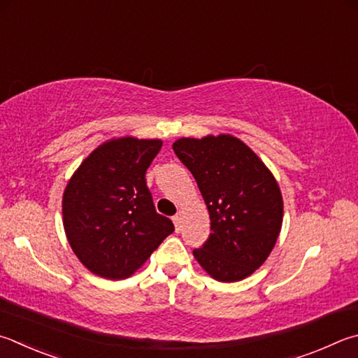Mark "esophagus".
I'll return each mask as SVG.
<instances>
[{"label":"esophagus","instance_id":"1","mask_svg":"<svg viewBox=\"0 0 358 358\" xmlns=\"http://www.w3.org/2000/svg\"><path fill=\"white\" fill-rule=\"evenodd\" d=\"M173 224H175V230L180 231L181 230V224H183V216L181 214H177V216H173Z\"/></svg>","mask_w":358,"mask_h":358}]
</instances>
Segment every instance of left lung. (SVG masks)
<instances>
[{
	"mask_svg": "<svg viewBox=\"0 0 358 358\" xmlns=\"http://www.w3.org/2000/svg\"><path fill=\"white\" fill-rule=\"evenodd\" d=\"M173 152L189 169L210 213L211 233L194 258L219 282L252 275L274 249L283 199L274 175L231 134L181 138Z\"/></svg>",
	"mask_w": 358,
	"mask_h": 358,
	"instance_id": "left-lung-1",
	"label": "left lung"
}]
</instances>
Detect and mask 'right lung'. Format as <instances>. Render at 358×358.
Masks as SVG:
<instances>
[{
  "instance_id": "1",
  "label": "right lung",
  "mask_w": 358,
  "mask_h": 358,
  "mask_svg": "<svg viewBox=\"0 0 358 358\" xmlns=\"http://www.w3.org/2000/svg\"><path fill=\"white\" fill-rule=\"evenodd\" d=\"M162 147L133 136L103 142L71 175L62 222L71 250L95 275L122 280L144 264L173 231L157 213L145 172Z\"/></svg>"
}]
</instances>
